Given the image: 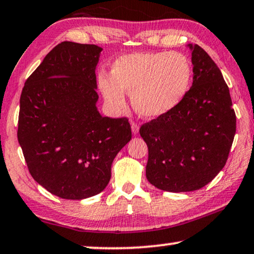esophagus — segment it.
Masks as SVG:
<instances>
[{
  "label": "esophagus",
  "mask_w": 254,
  "mask_h": 254,
  "mask_svg": "<svg viewBox=\"0 0 254 254\" xmlns=\"http://www.w3.org/2000/svg\"><path fill=\"white\" fill-rule=\"evenodd\" d=\"M131 128L132 132H133L134 134H137L139 132V124L137 122H131Z\"/></svg>",
  "instance_id": "esophagus-1"
}]
</instances>
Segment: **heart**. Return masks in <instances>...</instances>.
<instances>
[{
    "label": "heart",
    "mask_w": 254,
    "mask_h": 254,
    "mask_svg": "<svg viewBox=\"0 0 254 254\" xmlns=\"http://www.w3.org/2000/svg\"><path fill=\"white\" fill-rule=\"evenodd\" d=\"M111 76L99 77L106 103L115 109L123 108V92H127L138 114L155 119L173 111L187 96L192 66L178 52H135L120 57L113 64Z\"/></svg>",
    "instance_id": "1"
}]
</instances>
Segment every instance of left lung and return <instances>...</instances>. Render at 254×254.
I'll return each instance as SVG.
<instances>
[{
	"label": "left lung",
	"instance_id": "1",
	"mask_svg": "<svg viewBox=\"0 0 254 254\" xmlns=\"http://www.w3.org/2000/svg\"><path fill=\"white\" fill-rule=\"evenodd\" d=\"M191 49L192 85L168 114L142 124L148 147L146 177L158 189L192 191L224 168L236 133V115L220 69L199 45Z\"/></svg>",
	"mask_w": 254,
	"mask_h": 254
}]
</instances>
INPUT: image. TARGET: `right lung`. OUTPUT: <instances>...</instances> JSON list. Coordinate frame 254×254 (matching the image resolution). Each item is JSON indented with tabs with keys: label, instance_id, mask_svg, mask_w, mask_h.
<instances>
[{
	"label": "right lung",
	"instance_id": "1",
	"mask_svg": "<svg viewBox=\"0 0 254 254\" xmlns=\"http://www.w3.org/2000/svg\"><path fill=\"white\" fill-rule=\"evenodd\" d=\"M101 50L94 44L56 45L21 91L17 135L28 171L62 198L103 191L113 161L132 137L127 117H104L96 107Z\"/></svg>",
	"mask_w": 254,
	"mask_h": 254
}]
</instances>
